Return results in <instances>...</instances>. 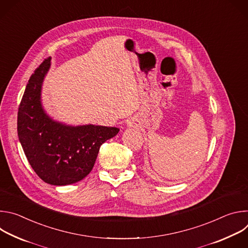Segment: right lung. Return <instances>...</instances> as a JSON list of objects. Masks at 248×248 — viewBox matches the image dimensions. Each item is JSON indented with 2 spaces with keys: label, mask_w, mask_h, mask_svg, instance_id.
<instances>
[{
  "label": "right lung",
  "mask_w": 248,
  "mask_h": 248,
  "mask_svg": "<svg viewBox=\"0 0 248 248\" xmlns=\"http://www.w3.org/2000/svg\"><path fill=\"white\" fill-rule=\"evenodd\" d=\"M51 66L46 59L30 77L17 114V134L24 154L39 178L52 186L76 184L91 171L100 146L118 134V127L69 125L44 110L41 93Z\"/></svg>",
  "instance_id": "add662e5"
}]
</instances>
